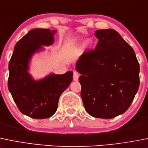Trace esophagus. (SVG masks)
I'll use <instances>...</instances> for the list:
<instances>
[{
    "label": "esophagus",
    "instance_id": "esophagus-1",
    "mask_svg": "<svg viewBox=\"0 0 148 148\" xmlns=\"http://www.w3.org/2000/svg\"><path fill=\"white\" fill-rule=\"evenodd\" d=\"M79 77V74L77 72V71H73V79H74V81H77Z\"/></svg>",
    "mask_w": 148,
    "mask_h": 148
}]
</instances>
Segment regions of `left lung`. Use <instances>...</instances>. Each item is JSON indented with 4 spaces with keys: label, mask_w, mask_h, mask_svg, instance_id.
<instances>
[{
    "label": "left lung",
    "mask_w": 148,
    "mask_h": 148,
    "mask_svg": "<svg viewBox=\"0 0 148 148\" xmlns=\"http://www.w3.org/2000/svg\"><path fill=\"white\" fill-rule=\"evenodd\" d=\"M95 50L81 56L76 69L82 74L84 108L95 118L112 119L130 108L140 86V65L135 53L116 30L95 32Z\"/></svg>",
    "instance_id": "left-lung-1"
}]
</instances>
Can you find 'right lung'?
Returning <instances> with one entry per match:
<instances>
[{"instance_id":"obj_1","label":"right lung","mask_w":148,"mask_h":148,"mask_svg":"<svg viewBox=\"0 0 148 148\" xmlns=\"http://www.w3.org/2000/svg\"><path fill=\"white\" fill-rule=\"evenodd\" d=\"M56 32L48 29L30 30L16 44L8 64V90L18 110L33 119L52 116L60 96L73 80L72 71L50 74L39 81L33 79L28 72L31 57L42 49L41 45L53 44Z\"/></svg>"}]
</instances>
